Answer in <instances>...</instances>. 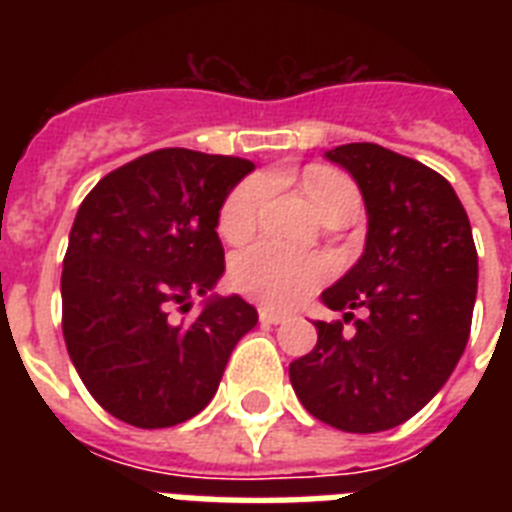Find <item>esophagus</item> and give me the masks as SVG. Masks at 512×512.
Here are the masks:
<instances>
[{
	"label": "esophagus",
	"mask_w": 512,
	"mask_h": 512,
	"mask_svg": "<svg viewBox=\"0 0 512 512\" xmlns=\"http://www.w3.org/2000/svg\"><path fill=\"white\" fill-rule=\"evenodd\" d=\"M257 319H260V324H284V321H287V313L273 311V308H260V311H257Z\"/></svg>",
	"instance_id": "esophagus-1"
}]
</instances>
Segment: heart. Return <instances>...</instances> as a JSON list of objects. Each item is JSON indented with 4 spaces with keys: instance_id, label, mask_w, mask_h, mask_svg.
Wrapping results in <instances>:
<instances>
[{
    "instance_id": "heart-1",
    "label": "heart",
    "mask_w": 512,
    "mask_h": 512,
    "mask_svg": "<svg viewBox=\"0 0 512 512\" xmlns=\"http://www.w3.org/2000/svg\"><path fill=\"white\" fill-rule=\"evenodd\" d=\"M308 199L321 217L332 209L358 201L356 185L327 167H308L303 175ZM271 193V177L249 175L228 191L217 212V231L225 241L249 239L260 220V209ZM332 276V265L319 255H292L273 244H252L231 260V284L236 292L268 308H292L313 295Z\"/></svg>"
}]
</instances>
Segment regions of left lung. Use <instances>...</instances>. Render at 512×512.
I'll list each match as a JSON object with an SVG mask.
<instances>
[{"mask_svg": "<svg viewBox=\"0 0 512 512\" xmlns=\"http://www.w3.org/2000/svg\"><path fill=\"white\" fill-rule=\"evenodd\" d=\"M353 175L369 231L364 255L321 300L316 348L289 364L300 404L345 433H380L420 412L468 345L478 255L468 212L446 177L377 143L327 151ZM353 310H364L356 320Z\"/></svg>", "mask_w": 512, "mask_h": 512, "instance_id": "left-lung-1", "label": "left lung"}]
</instances>
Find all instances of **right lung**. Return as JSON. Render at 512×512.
Wrapping results in <instances>:
<instances>
[{
	"label": "right lung",
	"mask_w": 512,
	"mask_h": 512,
	"mask_svg": "<svg viewBox=\"0 0 512 512\" xmlns=\"http://www.w3.org/2000/svg\"><path fill=\"white\" fill-rule=\"evenodd\" d=\"M255 170L239 156L159 148L108 172L71 225L63 257L68 356L108 414L135 428L191 420L217 393L236 342L257 324L239 295L209 297L172 324L225 271L217 212Z\"/></svg>",
	"instance_id": "1"
}]
</instances>
